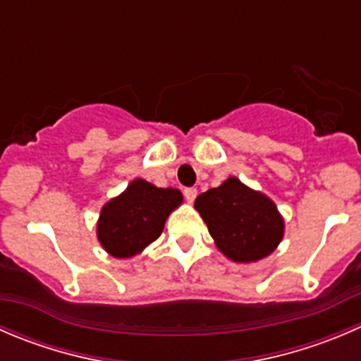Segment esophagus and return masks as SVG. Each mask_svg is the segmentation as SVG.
I'll use <instances>...</instances> for the list:
<instances>
[{"label":"esophagus","mask_w":361,"mask_h":361,"mask_svg":"<svg viewBox=\"0 0 361 361\" xmlns=\"http://www.w3.org/2000/svg\"><path fill=\"white\" fill-rule=\"evenodd\" d=\"M183 195H185V199H187L188 202H194L195 201V197H197V190H195V188H185L183 190Z\"/></svg>","instance_id":"obj_1"}]
</instances>
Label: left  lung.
Returning a JSON list of instances; mask_svg holds the SVG:
<instances>
[{
  "label": "left lung",
  "instance_id": "8db88e82",
  "mask_svg": "<svg viewBox=\"0 0 361 361\" xmlns=\"http://www.w3.org/2000/svg\"><path fill=\"white\" fill-rule=\"evenodd\" d=\"M195 208L216 247L229 259L252 262L275 250L284 234V220L274 201L250 190L238 178L197 195Z\"/></svg>",
  "mask_w": 361,
  "mask_h": 361
}]
</instances>
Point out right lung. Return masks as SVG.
<instances>
[{
    "label": "right lung",
    "instance_id": "right-lung-1",
    "mask_svg": "<svg viewBox=\"0 0 361 361\" xmlns=\"http://www.w3.org/2000/svg\"><path fill=\"white\" fill-rule=\"evenodd\" d=\"M181 192L135 180L100 213L97 234L114 257H132L162 234L169 213L181 204Z\"/></svg>",
    "mask_w": 361,
    "mask_h": 361
}]
</instances>
